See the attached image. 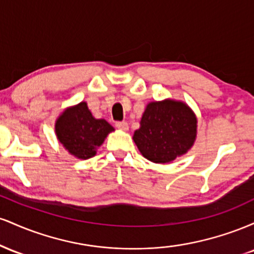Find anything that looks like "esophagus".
I'll return each instance as SVG.
<instances>
[{"label": "esophagus", "instance_id": "esophagus-1", "mask_svg": "<svg viewBox=\"0 0 254 254\" xmlns=\"http://www.w3.org/2000/svg\"><path fill=\"white\" fill-rule=\"evenodd\" d=\"M116 127L119 130L127 131L129 130V124H127V122H117V123H116Z\"/></svg>", "mask_w": 254, "mask_h": 254}]
</instances>
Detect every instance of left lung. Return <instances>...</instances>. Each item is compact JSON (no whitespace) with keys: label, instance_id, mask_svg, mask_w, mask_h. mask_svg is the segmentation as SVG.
Returning <instances> with one entry per match:
<instances>
[{"label":"left lung","instance_id":"8db88e82","mask_svg":"<svg viewBox=\"0 0 254 254\" xmlns=\"http://www.w3.org/2000/svg\"><path fill=\"white\" fill-rule=\"evenodd\" d=\"M196 135L193 111L183 101L166 99L147 105L132 138L145 159L166 164L188 153Z\"/></svg>","mask_w":254,"mask_h":254}]
</instances>
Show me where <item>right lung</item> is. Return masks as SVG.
<instances>
[{
	"mask_svg": "<svg viewBox=\"0 0 254 254\" xmlns=\"http://www.w3.org/2000/svg\"><path fill=\"white\" fill-rule=\"evenodd\" d=\"M56 136L71 155L87 160L97 154V148L104 143L105 138L113 127L105 119L93 117L87 103L75 105L63 111L57 118Z\"/></svg>",
	"mask_w": 254,
	"mask_h": 254,
	"instance_id": "right-lung-1",
	"label": "right lung"
}]
</instances>
